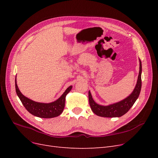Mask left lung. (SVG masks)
Segmentation results:
<instances>
[{"label":"left lung","mask_w":158,"mask_h":158,"mask_svg":"<svg viewBox=\"0 0 158 158\" xmlns=\"http://www.w3.org/2000/svg\"><path fill=\"white\" fill-rule=\"evenodd\" d=\"M139 61L140 70L139 74H138L136 85L132 94L125 99L115 103L109 105L107 106H100V105L98 104L94 101L92 94H91L89 91V103L92 111L95 114L103 117H120L123 116V114L127 113L128 111V110L132 107L134 103L136 101L138 96H139L142 87V63L140 59H139Z\"/></svg>","instance_id":"obj_1"}]
</instances>
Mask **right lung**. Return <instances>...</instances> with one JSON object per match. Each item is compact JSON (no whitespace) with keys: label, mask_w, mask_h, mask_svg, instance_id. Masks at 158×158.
<instances>
[{"label":"right lung","mask_w":158,"mask_h":158,"mask_svg":"<svg viewBox=\"0 0 158 158\" xmlns=\"http://www.w3.org/2000/svg\"><path fill=\"white\" fill-rule=\"evenodd\" d=\"M15 87L18 96L20 98L23 106L27 109V111L34 116L47 118L57 117L63 113L65 105L66 95L70 92L73 88L72 85L69 86L65 90L63 94L56 101L49 103H44L34 102L24 96L18 89L16 83V76L15 80Z\"/></svg>","instance_id":"add662e5"}]
</instances>
